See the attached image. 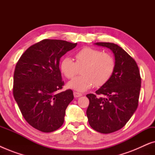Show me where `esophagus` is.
Returning a JSON list of instances; mask_svg holds the SVG:
<instances>
[{
  "instance_id": "1",
  "label": "esophagus",
  "mask_w": 155,
  "mask_h": 155,
  "mask_svg": "<svg viewBox=\"0 0 155 155\" xmlns=\"http://www.w3.org/2000/svg\"><path fill=\"white\" fill-rule=\"evenodd\" d=\"M73 95H74V97H75V98H77V97H81L82 94H81V93H79V92H73Z\"/></svg>"
}]
</instances>
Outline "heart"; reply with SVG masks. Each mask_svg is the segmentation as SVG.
<instances>
[{
    "mask_svg": "<svg viewBox=\"0 0 155 155\" xmlns=\"http://www.w3.org/2000/svg\"><path fill=\"white\" fill-rule=\"evenodd\" d=\"M75 60L65 57L61 61V73L71 79L77 75L81 68L80 75L71 80L68 87L73 90L84 92L94 85L105 84L113 75L115 70V60L111 54L91 47H84L75 54Z\"/></svg>",
    "mask_w": 155,
    "mask_h": 155,
    "instance_id": "b5f03b06",
    "label": "heart"
}]
</instances>
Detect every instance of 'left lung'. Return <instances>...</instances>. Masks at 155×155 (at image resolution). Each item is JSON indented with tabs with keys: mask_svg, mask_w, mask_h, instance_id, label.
<instances>
[{
	"mask_svg": "<svg viewBox=\"0 0 155 155\" xmlns=\"http://www.w3.org/2000/svg\"><path fill=\"white\" fill-rule=\"evenodd\" d=\"M95 45L107 47L115 56V70L109 81L96 91L88 94L90 104L87 116L90 126L101 133H111L122 128L138 106L141 78L136 62L117 44L97 42Z\"/></svg>",
	"mask_w": 155,
	"mask_h": 155,
	"instance_id": "left-lung-1",
	"label": "left lung"
}]
</instances>
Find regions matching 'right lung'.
Masks as SVG:
<instances>
[{
	"label": "right lung",
	"instance_id": "add662e5",
	"mask_svg": "<svg viewBox=\"0 0 155 155\" xmlns=\"http://www.w3.org/2000/svg\"><path fill=\"white\" fill-rule=\"evenodd\" d=\"M77 43L44 39L25 51L14 72L13 96L28 124L44 133L56 130L64 122L65 109L74 98L63 88L59 69L61 57Z\"/></svg>",
	"mask_w": 155,
	"mask_h": 155
}]
</instances>
